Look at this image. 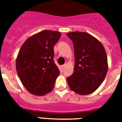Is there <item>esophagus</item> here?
<instances>
[{"instance_id": "34e87169", "label": "esophagus", "mask_w": 122, "mask_h": 122, "mask_svg": "<svg viewBox=\"0 0 122 122\" xmlns=\"http://www.w3.org/2000/svg\"><path fill=\"white\" fill-rule=\"evenodd\" d=\"M65 66H66V65H62V66H61V68H62V69H63V68H64L65 67Z\"/></svg>"}]
</instances>
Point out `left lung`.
Wrapping results in <instances>:
<instances>
[{
    "mask_svg": "<svg viewBox=\"0 0 122 122\" xmlns=\"http://www.w3.org/2000/svg\"><path fill=\"white\" fill-rule=\"evenodd\" d=\"M66 35L73 43L76 59L73 74L67 77L68 86L81 95L91 94L101 85L107 72L104 47L86 32H71Z\"/></svg>",
    "mask_w": 122,
    "mask_h": 122,
    "instance_id": "8db88e82",
    "label": "left lung"
}]
</instances>
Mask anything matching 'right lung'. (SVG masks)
Wrapping results in <instances>:
<instances>
[{"label":"right lung","mask_w":122,"mask_h":122,"mask_svg":"<svg viewBox=\"0 0 122 122\" xmlns=\"http://www.w3.org/2000/svg\"><path fill=\"white\" fill-rule=\"evenodd\" d=\"M57 31L45 30L29 37L21 46L16 69L28 92L38 96L51 92L59 70L53 60L54 46L61 37Z\"/></svg>","instance_id":"obj_1"}]
</instances>
